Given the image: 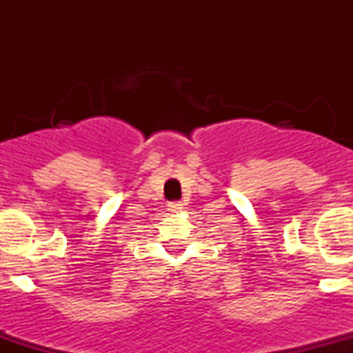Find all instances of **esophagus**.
<instances>
[{"mask_svg":"<svg viewBox=\"0 0 353 353\" xmlns=\"http://www.w3.org/2000/svg\"><path fill=\"white\" fill-rule=\"evenodd\" d=\"M181 209H182L181 202H169V204H168L169 212H179Z\"/></svg>","mask_w":353,"mask_h":353,"instance_id":"esophagus-1","label":"esophagus"}]
</instances>
